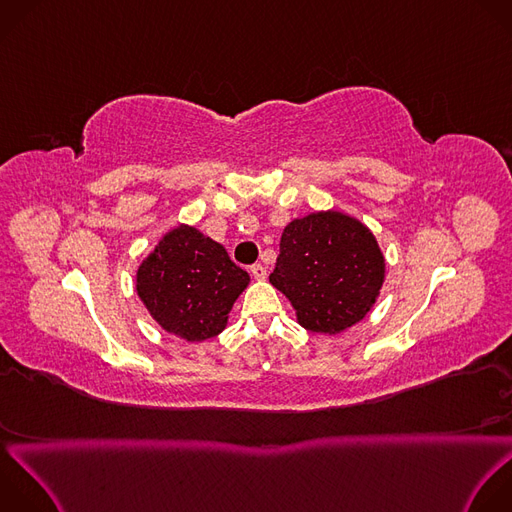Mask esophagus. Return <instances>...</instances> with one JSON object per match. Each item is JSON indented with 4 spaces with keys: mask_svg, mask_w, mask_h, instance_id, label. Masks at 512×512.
<instances>
[{
    "mask_svg": "<svg viewBox=\"0 0 512 512\" xmlns=\"http://www.w3.org/2000/svg\"><path fill=\"white\" fill-rule=\"evenodd\" d=\"M251 275L261 281V279L267 277V269H265L261 263H255V265H251Z\"/></svg>",
    "mask_w": 512,
    "mask_h": 512,
    "instance_id": "obj_1",
    "label": "esophagus"
}]
</instances>
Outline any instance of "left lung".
<instances>
[{"instance_id":"left-lung-1","label":"left lung","mask_w":512,"mask_h":512,"mask_svg":"<svg viewBox=\"0 0 512 512\" xmlns=\"http://www.w3.org/2000/svg\"><path fill=\"white\" fill-rule=\"evenodd\" d=\"M384 269L370 229L344 213L327 211L285 227L269 281L285 293L305 329L339 333L372 309Z\"/></svg>"}]
</instances>
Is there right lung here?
I'll use <instances>...</instances> for the list:
<instances>
[{
	"mask_svg": "<svg viewBox=\"0 0 512 512\" xmlns=\"http://www.w3.org/2000/svg\"><path fill=\"white\" fill-rule=\"evenodd\" d=\"M249 285L225 247L189 225L166 233L136 273V291L160 327L187 342L215 337Z\"/></svg>",
	"mask_w": 512,
	"mask_h": 512,
	"instance_id": "obj_1",
	"label": "right lung"
}]
</instances>
